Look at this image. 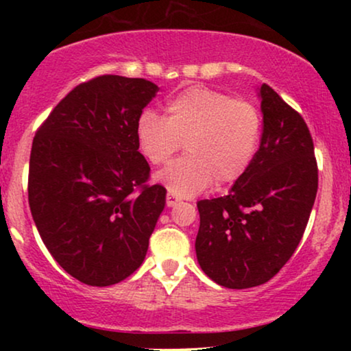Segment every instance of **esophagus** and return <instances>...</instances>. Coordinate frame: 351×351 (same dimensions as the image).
<instances>
[{"instance_id": "obj_1", "label": "esophagus", "mask_w": 351, "mask_h": 351, "mask_svg": "<svg viewBox=\"0 0 351 351\" xmlns=\"http://www.w3.org/2000/svg\"><path fill=\"white\" fill-rule=\"evenodd\" d=\"M177 201H179V199H177L176 196L172 195V193H167V195H166V204L169 206V208H172V206H176Z\"/></svg>"}]
</instances>
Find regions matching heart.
<instances>
[{"mask_svg": "<svg viewBox=\"0 0 351 351\" xmlns=\"http://www.w3.org/2000/svg\"><path fill=\"white\" fill-rule=\"evenodd\" d=\"M167 117L153 110L136 124L138 150L152 165H165L180 150L186 155L156 174L172 195L189 198L243 179L257 155L262 117L252 102L220 90L191 86L169 99Z\"/></svg>", "mask_w": 351, "mask_h": 351, "instance_id": "obj_1", "label": "heart"}]
</instances>
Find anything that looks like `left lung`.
<instances>
[{"instance_id":"1","label":"left lung","mask_w":351,"mask_h":351,"mask_svg":"<svg viewBox=\"0 0 351 351\" xmlns=\"http://www.w3.org/2000/svg\"><path fill=\"white\" fill-rule=\"evenodd\" d=\"M263 131L257 155L228 195L196 203V257L230 289L270 281L299 246L318 191L313 138L299 112L261 86Z\"/></svg>"}]
</instances>
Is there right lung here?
<instances>
[{
	"mask_svg": "<svg viewBox=\"0 0 351 351\" xmlns=\"http://www.w3.org/2000/svg\"><path fill=\"white\" fill-rule=\"evenodd\" d=\"M160 88L102 75L70 90L33 137L28 204L56 262L89 286H112L142 265L166 189L148 185L150 166L136 124Z\"/></svg>",
	"mask_w": 351,
	"mask_h": 351,
	"instance_id": "obj_1",
	"label": "right lung"
}]
</instances>
